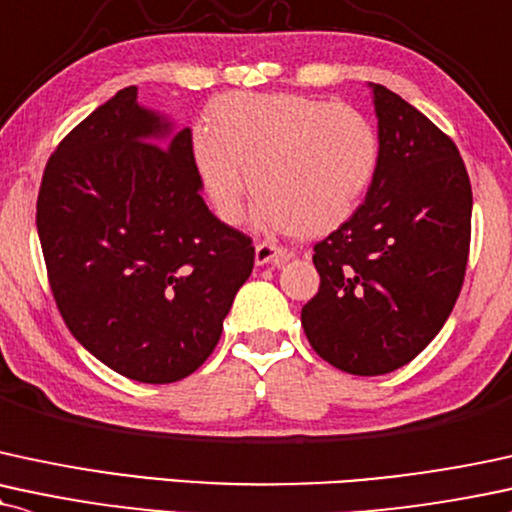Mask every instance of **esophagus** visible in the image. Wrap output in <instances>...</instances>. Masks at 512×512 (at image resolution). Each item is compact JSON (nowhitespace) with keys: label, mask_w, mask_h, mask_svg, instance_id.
<instances>
[{"label":"esophagus","mask_w":512,"mask_h":512,"mask_svg":"<svg viewBox=\"0 0 512 512\" xmlns=\"http://www.w3.org/2000/svg\"><path fill=\"white\" fill-rule=\"evenodd\" d=\"M293 257V252L288 248H281V245L276 243H257L255 245V264H260V267H264V264H274V267H281V264H286L288 260Z\"/></svg>","instance_id":"34e87169"}]
</instances>
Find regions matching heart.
<instances>
[{"label": "heart", "mask_w": 512, "mask_h": 512, "mask_svg": "<svg viewBox=\"0 0 512 512\" xmlns=\"http://www.w3.org/2000/svg\"><path fill=\"white\" fill-rule=\"evenodd\" d=\"M193 159L224 224H240L252 178L260 226L324 236L360 207L379 164V135L348 104L240 92L209 107Z\"/></svg>", "instance_id": "heart-1"}]
</instances>
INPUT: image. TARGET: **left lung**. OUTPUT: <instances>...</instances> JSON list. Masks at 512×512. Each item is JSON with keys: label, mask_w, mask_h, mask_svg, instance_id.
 <instances>
[{"label": "left lung", "mask_w": 512, "mask_h": 512, "mask_svg": "<svg viewBox=\"0 0 512 512\" xmlns=\"http://www.w3.org/2000/svg\"><path fill=\"white\" fill-rule=\"evenodd\" d=\"M379 164L365 202L315 245L319 291L303 329L357 377L408 365L439 334L465 281L472 186L458 147L422 112L372 85Z\"/></svg>", "instance_id": "1"}]
</instances>
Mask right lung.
I'll return each mask as SVG.
<instances>
[{
  "instance_id": "1",
  "label": "right lung",
  "mask_w": 512,
  "mask_h": 512,
  "mask_svg": "<svg viewBox=\"0 0 512 512\" xmlns=\"http://www.w3.org/2000/svg\"><path fill=\"white\" fill-rule=\"evenodd\" d=\"M123 88L52 152L38 236L54 303L78 343L143 384H174L217 348L252 238L202 200L190 128L171 126Z\"/></svg>"
}]
</instances>
